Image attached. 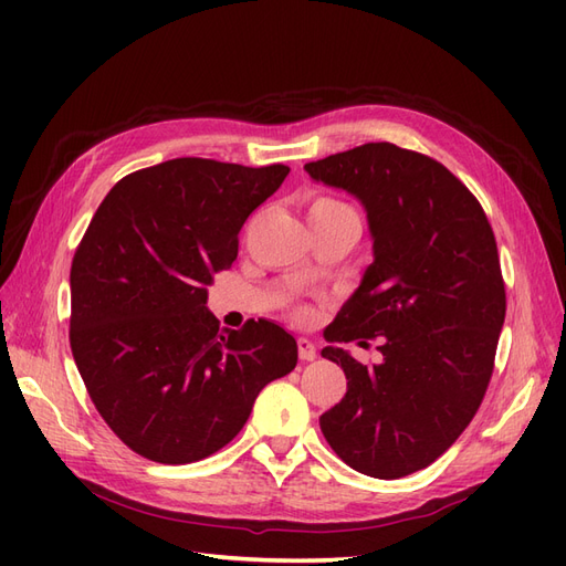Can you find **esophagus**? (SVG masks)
Returning a JSON list of instances; mask_svg holds the SVG:
<instances>
[{
	"label": "esophagus",
	"instance_id": "1",
	"mask_svg": "<svg viewBox=\"0 0 566 566\" xmlns=\"http://www.w3.org/2000/svg\"><path fill=\"white\" fill-rule=\"evenodd\" d=\"M297 354H300L302 361H314V358H316L314 342L306 339V337H300V339H297Z\"/></svg>",
	"mask_w": 566,
	"mask_h": 566
}]
</instances>
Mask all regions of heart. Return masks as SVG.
<instances>
[{"label": "heart", "mask_w": 566, "mask_h": 566, "mask_svg": "<svg viewBox=\"0 0 566 566\" xmlns=\"http://www.w3.org/2000/svg\"><path fill=\"white\" fill-rule=\"evenodd\" d=\"M342 212H354V210L347 202H342L333 196H312L310 202H306V214H310V221H321Z\"/></svg>", "instance_id": "heart-1"}]
</instances>
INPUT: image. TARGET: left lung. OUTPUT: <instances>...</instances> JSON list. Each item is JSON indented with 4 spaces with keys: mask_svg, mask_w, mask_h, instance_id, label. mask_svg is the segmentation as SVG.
Listing matches in <instances>:
<instances>
[{
    "mask_svg": "<svg viewBox=\"0 0 566 566\" xmlns=\"http://www.w3.org/2000/svg\"><path fill=\"white\" fill-rule=\"evenodd\" d=\"M304 169L361 200L373 235L375 260L325 335L382 337V364L321 352L347 375L321 432L356 472L399 479L434 462L482 406L505 321L495 235L470 188L422 153L364 144Z\"/></svg>",
    "mask_w": 566,
    "mask_h": 566,
    "instance_id": "left-lung-1",
    "label": "left lung"
}]
</instances>
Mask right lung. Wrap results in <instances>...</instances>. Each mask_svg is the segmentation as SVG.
<instances>
[{
  "mask_svg": "<svg viewBox=\"0 0 566 566\" xmlns=\"http://www.w3.org/2000/svg\"><path fill=\"white\" fill-rule=\"evenodd\" d=\"M287 172L175 158L119 179L98 205L71 266V349L101 418L134 453L165 465L217 453L256 394L297 366L281 325L221 331L205 306L245 219Z\"/></svg>",
  "mask_w": 566,
  "mask_h": 566,
  "instance_id": "obj_1",
  "label": "right lung"
}]
</instances>
